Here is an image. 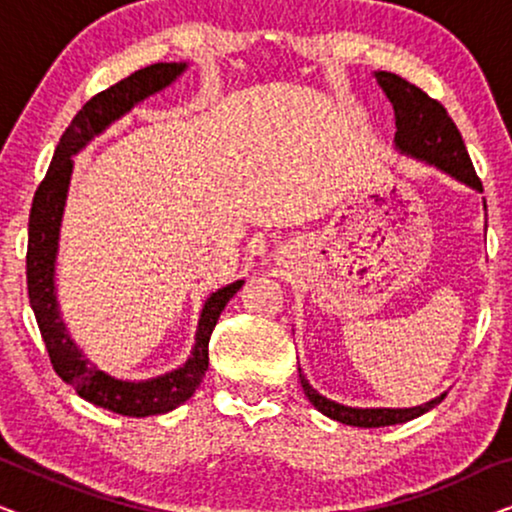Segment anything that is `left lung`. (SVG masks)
Returning <instances> with one entry per match:
<instances>
[{
    "label": "left lung",
    "instance_id": "1",
    "mask_svg": "<svg viewBox=\"0 0 512 512\" xmlns=\"http://www.w3.org/2000/svg\"><path fill=\"white\" fill-rule=\"evenodd\" d=\"M375 79L389 97L391 107H394L396 116V149L401 153H408L412 158L424 160V163L436 165L454 177L461 184L475 188L482 193V181L473 170L471 158L461 139V132L450 116L447 109L438 100H433L417 88L415 83L401 79L398 74L391 72H375ZM487 209V205H485ZM300 373V384H303L305 396L317 408L321 415L335 419V422L349 424V426H363V429H377V426H391L410 422L424 412H429L433 405L443 401V396L433 398V401L424 405H415V408H349V405H340L331 401V398L321 396L317 389L310 387L305 380L303 370Z\"/></svg>",
    "mask_w": 512,
    "mask_h": 512
}]
</instances>
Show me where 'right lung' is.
<instances>
[{
    "mask_svg": "<svg viewBox=\"0 0 512 512\" xmlns=\"http://www.w3.org/2000/svg\"><path fill=\"white\" fill-rule=\"evenodd\" d=\"M184 69L186 62H156L90 97L69 123L65 135L60 137L51 167L32 200L30 237H27V293H30V305L37 317L41 338L46 342L48 356H51L53 370L62 377V382L72 384L76 394L86 398L88 403L125 417L165 415L195 394L209 366V338H212L216 321L228 300L242 289L244 279L223 286L205 300L193 352L184 366L142 382L116 380L83 356L60 317L58 298H55V256H58L60 223L74 167L72 156L90 139L107 130L111 123L128 114L135 104L170 86Z\"/></svg>",
    "mask_w": 512,
    "mask_h": 512,
    "instance_id": "obj_1",
    "label": "right lung"
}]
</instances>
